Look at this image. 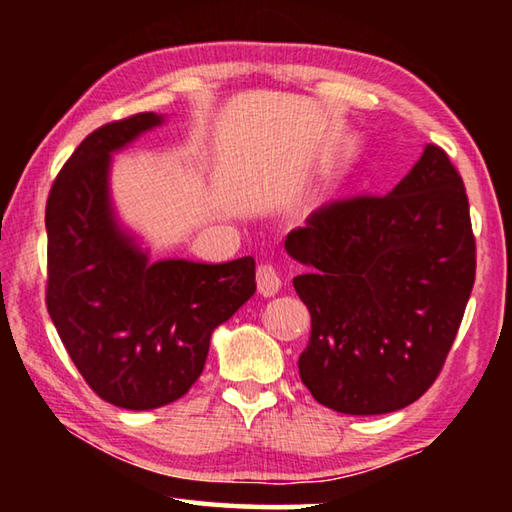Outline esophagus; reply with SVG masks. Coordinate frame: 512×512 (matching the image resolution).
Listing matches in <instances>:
<instances>
[{
    "label": "esophagus",
    "instance_id": "1",
    "mask_svg": "<svg viewBox=\"0 0 512 512\" xmlns=\"http://www.w3.org/2000/svg\"><path fill=\"white\" fill-rule=\"evenodd\" d=\"M257 289L264 298H271L282 289V277H280V273H277L275 266H271V264L257 266Z\"/></svg>",
    "mask_w": 512,
    "mask_h": 512
}]
</instances>
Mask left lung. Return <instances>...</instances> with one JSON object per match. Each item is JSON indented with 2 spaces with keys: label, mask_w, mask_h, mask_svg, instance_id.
Segmentation results:
<instances>
[{
  "label": "left lung",
  "mask_w": 512,
  "mask_h": 512,
  "mask_svg": "<svg viewBox=\"0 0 512 512\" xmlns=\"http://www.w3.org/2000/svg\"><path fill=\"white\" fill-rule=\"evenodd\" d=\"M284 248L309 266L293 287L311 314L298 368L314 400L379 415L427 393L476 273L470 203L449 155L427 144L391 194L318 207Z\"/></svg>",
  "instance_id": "obj_1"
}]
</instances>
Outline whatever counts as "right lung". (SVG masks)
<instances>
[{"label": "right lung", "mask_w": 512, "mask_h": 512, "mask_svg": "<svg viewBox=\"0 0 512 512\" xmlns=\"http://www.w3.org/2000/svg\"><path fill=\"white\" fill-rule=\"evenodd\" d=\"M155 112L110 121L76 146L51 185L47 311L88 386L121 409L183 397L205 368L212 332L253 296L255 259L149 262L115 221L110 153L160 126Z\"/></svg>", "instance_id": "1"}]
</instances>
